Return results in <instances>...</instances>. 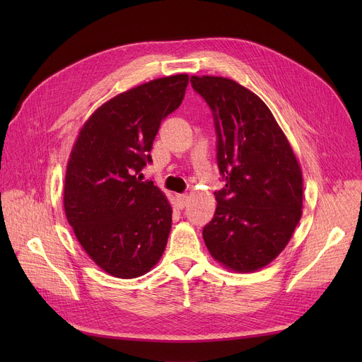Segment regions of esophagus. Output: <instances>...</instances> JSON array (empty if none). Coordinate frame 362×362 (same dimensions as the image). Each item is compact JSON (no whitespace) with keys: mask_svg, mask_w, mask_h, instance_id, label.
I'll return each mask as SVG.
<instances>
[{"mask_svg":"<svg viewBox=\"0 0 362 362\" xmlns=\"http://www.w3.org/2000/svg\"><path fill=\"white\" fill-rule=\"evenodd\" d=\"M176 202L179 208H185L189 204V197L186 194H179L176 195Z\"/></svg>","mask_w":362,"mask_h":362,"instance_id":"34e87169","label":"esophagus"}]
</instances>
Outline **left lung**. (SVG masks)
Returning <instances> with one entry per match:
<instances>
[{
	"label": "left lung",
	"instance_id": "1",
	"mask_svg": "<svg viewBox=\"0 0 362 362\" xmlns=\"http://www.w3.org/2000/svg\"><path fill=\"white\" fill-rule=\"evenodd\" d=\"M213 110L217 163L226 187L204 230L211 257L236 273L269 265L286 248L302 216V170L265 103L220 76H192Z\"/></svg>",
	"mask_w": 362,
	"mask_h": 362
}]
</instances>
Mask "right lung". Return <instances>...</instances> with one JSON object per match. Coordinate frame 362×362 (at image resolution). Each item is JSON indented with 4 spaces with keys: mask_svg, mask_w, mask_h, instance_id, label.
<instances>
[{
    "mask_svg": "<svg viewBox=\"0 0 362 362\" xmlns=\"http://www.w3.org/2000/svg\"><path fill=\"white\" fill-rule=\"evenodd\" d=\"M187 83L180 73L116 95L90 114L73 144L64 213L83 251L110 276H144L163 257L173 210L161 189L138 176Z\"/></svg>",
    "mask_w": 362,
    "mask_h": 362,
    "instance_id": "obj_1",
    "label": "right lung"
}]
</instances>
